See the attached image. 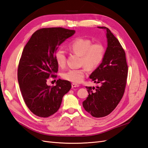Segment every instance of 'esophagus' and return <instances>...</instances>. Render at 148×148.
<instances>
[{
  "label": "esophagus",
  "mask_w": 148,
  "mask_h": 148,
  "mask_svg": "<svg viewBox=\"0 0 148 148\" xmlns=\"http://www.w3.org/2000/svg\"><path fill=\"white\" fill-rule=\"evenodd\" d=\"M79 86V85L77 84H74V83H73V84H71V87L72 88H75V87H78Z\"/></svg>",
  "instance_id": "esophagus-1"
}]
</instances>
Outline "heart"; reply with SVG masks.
I'll use <instances>...</instances> for the list:
<instances>
[{"mask_svg":"<svg viewBox=\"0 0 148 148\" xmlns=\"http://www.w3.org/2000/svg\"><path fill=\"white\" fill-rule=\"evenodd\" d=\"M68 49L72 53L81 56L80 64L84 65L80 68L70 69L63 73V78L74 84H79L84 80L86 68L93 70L98 67L105 54V48L102 44H92L90 39L84 38L74 39L68 45ZM55 57L58 65L60 67L64 66L66 58L63 49H58L55 52Z\"/></svg>","mask_w":148,"mask_h":148,"instance_id":"1","label":"heart"}]
</instances>
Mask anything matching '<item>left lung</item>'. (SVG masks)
I'll use <instances>...</instances> for the list:
<instances>
[{
  "mask_svg": "<svg viewBox=\"0 0 148 148\" xmlns=\"http://www.w3.org/2000/svg\"><path fill=\"white\" fill-rule=\"evenodd\" d=\"M97 27L106 31L107 47L102 63L89 77L100 85L94 92L91 86H86L88 96L83 102V107L93 117H102L111 113L122 98L128 66L124 50L118 39L107 27Z\"/></svg>",
  "mask_w": 148,
  "mask_h": 148,
  "instance_id": "8db88e82",
  "label": "left lung"
}]
</instances>
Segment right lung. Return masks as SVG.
Masks as SVG:
<instances>
[{"label":"right lung","mask_w":148,"mask_h":148,"mask_svg":"<svg viewBox=\"0 0 148 148\" xmlns=\"http://www.w3.org/2000/svg\"><path fill=\"white\" fill-rule=\"evenodd\" d=\"M75 33V30L62 27L40 29L24 46L17 78L24 102L36 116L48 117L56 113L63 96L71 87L70 82L62 79L56 81L55 86L46 82L58 69L55 57L56 50Z\"/></svg>","instance_id":"right-lung-1"}]
</instances>
